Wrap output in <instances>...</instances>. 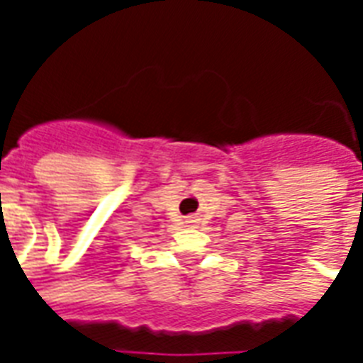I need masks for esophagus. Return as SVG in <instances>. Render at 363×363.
<instances>
[{"mask_svg": "<svg viewBox=\"0 0 363 363\" xmlns=\"http://www.w3.org/2000/svg\"><path fill=\"white\" fill-rule=\"evenodd\" d=\"M190 221H194V220H190Z\"/></svg>", "mask_w": 363, "mask_h": 363, "instance_id": "esophagus-1", "label": "esophagus"}]
</instances>
